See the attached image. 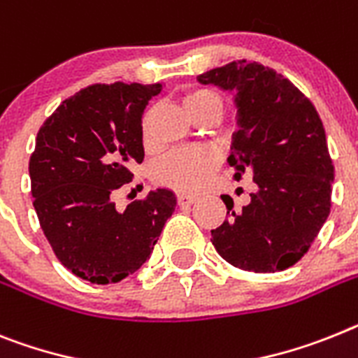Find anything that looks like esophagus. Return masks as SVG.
<instances>
[{
    "instance_id": "34e87169",
    "label": "esophagus",
    "mask_w": 358,
    "mask_h": 358,
    "mask_svg": "<svg viewBox=\"0 0 358 358\" xmlns=\"http://www.w3.org/2000/svg\"><path fill=\"white\" fill-rule=\"evenodd\" d=\"M195 201H197V197H194V195H186V194L177 195V204H179V206H192Z\"/></svg>"
}]
</instances>
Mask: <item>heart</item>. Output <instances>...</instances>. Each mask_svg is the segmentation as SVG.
<instances>
[{
  "label": "heart",
  "instance_id": "obj_1",
  "mask_svg": "<svg viewBox=\"0 0 358 358\" xmlns=\"http://www.w3.org/2000/svg\"><path fill=\"white\" fill-rule=\"evenodd\" d=\"M185 106L194 117H199L210 110L221 112L222 101L215 92L195 88L186 92ZM148 121L150 117L146 115L143 123L145 139L148 137ZM219 164H221V155L213 148H177L159 159L152 168V177L157 185L192 194V192H199L212 179Z\"/></svg>",
  "mask_w": 358,
  "mask_h": 358
}]
</instances>
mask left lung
Returning <instances> with one entry per match:
<instances>
[{"instance_id": "8db88e82", "label": "left lung", "mask_w": 358, "mask_h": 358, "mask_svg": "<svg viewBox=\"0 0 358 358\" xmlns=\"http://www.w3.org/2000/svg\"><path fill=\"white\" fill-rule=\"evenodd\" d=\"M203 85L235 92L237 132L230 166L252 176L257 192L212 230L226 262L255 273L282 271L304 257L331 208L335 177L326 132L315 106L289 79L257 61H231L197 76Z\"/></svg>"}]
</instances>
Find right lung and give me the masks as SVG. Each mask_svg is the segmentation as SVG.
I'll return each mask as SVG.
<instances>
[{"mask_svg": "<svg viewBox=\"0 0 358 358\" xmlns=\"http://www.w3.org/2000/svg\"><path fill=\"white\" fill-rule=\"evenodd\" d=\"M163 85H92L43 123L30 155L34 208L56 257L94 284L119 282L146 262L176 210L166 188L119 212L114 197L143 163V112Z\"/></svg>", "mask_w": 358, "mask_h": 358, "instance_id": "right-lung-1", "label": "right lung"}]
</instances>
